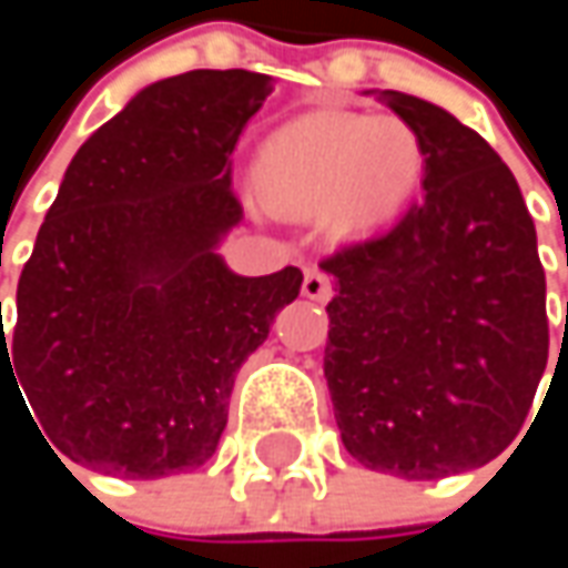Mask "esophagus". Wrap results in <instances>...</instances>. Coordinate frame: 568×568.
<instances>
[{"instance_id": "obj_1", "label": "esophagus", "mask_w": 568, "mask_h": 568, "mask_svg": "<svg viewBox=\"0 0 568 568\" xmlns=\"http://www.w3.org/2000/svg\"><path fill=\"white\" fill-rule=\"evenodd\" d=\"M302 295L312 298V302H328L332 298V280L322 273V270H305V280H302Z\"/></svg>"}]
</instances>
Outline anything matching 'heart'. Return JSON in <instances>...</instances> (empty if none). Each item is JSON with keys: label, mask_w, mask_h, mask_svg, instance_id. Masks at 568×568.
<instances>
[{"label": "heart", "mask_w": 568, "mask_h": 568, "mask_svg": "<svg viewBox=\"0 0 568 568\" xmlns=\"http://www.w3.org/2000/svg\"><path fill=\"white\" fill-rule=\"evenodd\" d=\"M253 176L270 210L325 213L338 233H362L404 213L424 176V148L392 114L315 111L263 141Z\"/></svg>", "instance_id": "heart-1"}]
</instances>
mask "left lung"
<instances>
[{
    "instance_id": "obj_1",
    "label": "left lung",
    "mask_w": 568,
    "mask_h": 568,
    "mask_svg": "<svg viewBox=\"0 0 568 568\" xmlns=\"http://www.w3.org/2000/svg\"><path fill=\"white\" fill-rule=\"evenodd\" d=\"M378 98L420 138L424 196L388 233L322 260L335 280L325 382L358 464L437 480L519 434L549 358L546 273L500 154L424 98Z\"/></svg>"
}]
</instances>
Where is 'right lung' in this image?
<instances>
[{
  "instance_id": "1",
  "label": "right lung",
  "mask_w": 568,
  "mask_h": 568,
  "mask_svg": "<svg viewBox=\"0 0 568 568\" xmlns=\"http://www.w3.org/2000/svg\"><path fill=\"white\" fill-rule=\"evenodd\" d=\"M270 94L243 68L173 74L71 158L0 325V395L22 385L58 464L158 480L213 457L240 365L302 288L220 256L243 220L230 154Z\"/></svg>"
}]
</instances>
